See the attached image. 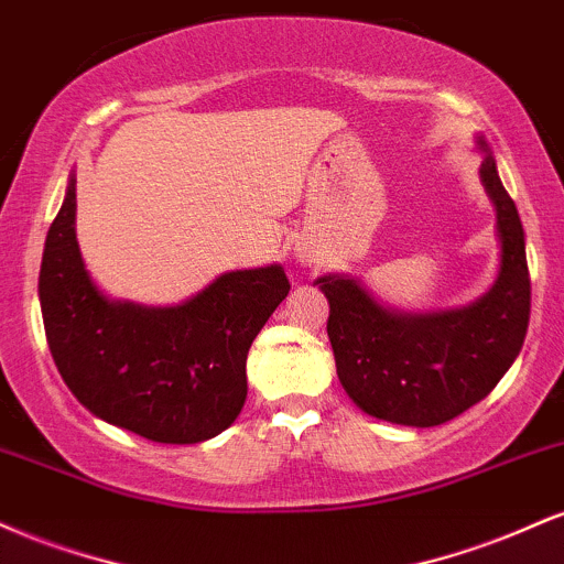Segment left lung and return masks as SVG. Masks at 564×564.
Segmentation results:
<instances>
[{"label": "left lung", "mask_w": 564, "mask_h": 564, "mask_svg": "<svg viewBox=\"0 0 564 564\" xmlns=\"http://www.w3.org/2000/svg\"><path fill=\"white\" fill-rule=\"evenodd\" d=\"M480 148V178L496 205L501 237V271L491 293L462 311L401 316L377 306L354 280H319L329 301L327 335L337 377L356 406L380 420L412 427L454 420L491 393L525 343V235L482 139Z\"/></svg>", "instance_id": "left-lung-1"}]
</instances>
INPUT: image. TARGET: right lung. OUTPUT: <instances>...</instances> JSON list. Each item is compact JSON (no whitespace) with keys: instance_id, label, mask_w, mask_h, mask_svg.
I'll list each match as a JSON object with an SVG mask.
<instances>
[{"instance_id":"add662e5","label":"right lung","mask_w":564,"mask_h":564,"mask_svg":"<svg viewBox=\"0 0 564 564\" xmlns=\"http://www.w3.org/2000/svg\"><path fill=\"white\" fill-rule=\"evenodd\" d=\"M76 178L46 231L39 297L52 359L70 393L155 443H200L227 430L248 395L250 343L288 297L282 267L229 271L176 308L110 303L78 253Z\"/></svg>"}]
</instances>
